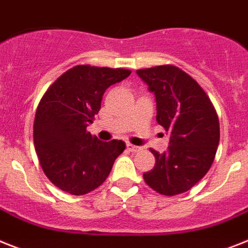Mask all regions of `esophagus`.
I'll return each mask as SVG.
<instances>
[{
	"instance_id": "1",
	"label": "esophagus",
	"mask_w": 248,
	"mask_h": 248,
	"mask_svg": "<svg viewBox=\"0 0 248 248\" xmlns=\"http://www.w3.org/2000/svg\"><path fill=\"white\" fill-rule=\"evenodd\" d=\"M126 149H128L129 152L136 153V152H138V151H139V147H137V146H134V144H130V143H128V144H126Z\"/></svg>"
}]
</instances>
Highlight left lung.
I'll return each mask as SVG.
<instances>
[{
  "label": "left lung",
  "instance_id": "8db88e82",
  "mask_svg": "<svg viewBox=\"0 0 248 248\" xmlns=\"http://www.w3.org/2000/svg\"><path fill=\"white\" fill-rule=\"evenodd\" d=\"M157 102L156 120L170 134L169 149H155L156 165L143 173L162 195L183 194L209 171L219 144V120L212 101L193 77L175 65L138 69Z\"/></svg>",
  "mask_w": 248,
  "mask_h": 248
}]
</instances>
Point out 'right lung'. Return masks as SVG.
<instances>
[{"label":"right lung","mask_w":248,"mask_h":248,"mask_svg":"<svg viewBox=\"0 0 248 248\" xmlns=\"http://www.w3.org/2000/svg\"><path fill=\"white\" fill-rule=\"evenodd\" d=\"M129 69L76 65L55 79L39 102L34 146L46 176L58 189L83 195L109 176L123 140L101 142L87 132L106 89L125 79Z\"/></svg>","instance_id":"right-lung-1"}]
</instances>
